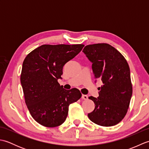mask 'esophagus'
Returning <instances> with one entry per match:
<instances>
[{"label": "esophagus", "mask_w": 149, "mask_h": 149, "mask_svg": "<svg viewBox=\"0 0 149 149\" xmlns=\"http://www.w3.org/2000/svg\"><path fill=\"white\" fill-rule=\"evenodd\" d=\"M88 96L86 95H82V97H81V99H83V100H87L88 99Z\"/></svg>", "instance_id": "1"}]
</instances>
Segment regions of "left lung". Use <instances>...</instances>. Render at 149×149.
<instances>
[{
    "label": "left lung",
    "instance_id": "left-lung-1",
    "mask_svg": "<svg viewBox=\"0 0 149 149\" xmlns=\"http://www.w3.org/2000/svg\"><path fill=\"white\" fill-rule=\"evenodd\" d=\"M83 52L93 63L95 79L103 83L98 88L99 97H89L95 109L88 113V118L101 126L115 125L125 117L132 94L128 63L121 53L107 43L86 45Z\"/></svg>",
    "mask_w": 149,
    "mask_h": 149
}]
</instances>
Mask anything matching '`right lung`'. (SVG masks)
<instances>
[{
    "mask_svg": "<svg viewBox=\"0 0 149 149\" xmlns=\"http://www.w3.org/2000/svg\"><path fill=\"white\" fill-rule=\"evenodd\" d=\"M83 44L43 45L26 57L20 82L25 102L36 121L47 127H55L65 121L70 104L80 99L77 88L66 90L60 86L63 68L79 53Z\"/></svg>",
    "mask_w": 149,
    "mask_h": 149,
    "instance_id": "add662e5",
    "label": "right lung"
}]
</instances>
